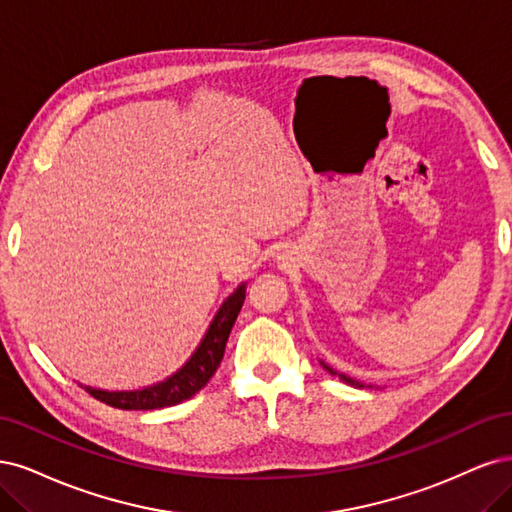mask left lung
<instances>
[{
  "mask_svg": "<svg viewBox=\"0 0 512 512\" xmlns=\"http://www.w3.org/2000/svg\"><path fill=\"white\" fill-rule=\"evenodd\" d=\"M321 366L329 372V374H332V376H338L340 378V381H344L346 385H351V387H366L364 383H359V381H355V378H351V376H346V374H338L336 370H332V368H329L327 364H325V361H321ZM368 387H372V385H368Z\"/></svg>",
  "mask_w": 512,
  "mask_h": 512,
  "instance_id": "1",
  "label": "left lung"
}]
</instances>
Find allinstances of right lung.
<instances>
[{
  "instance_id": "obj_1",
  "label": "right lung",
  "mask_w": 512,
  "mask_h": 512,
  "mask_svg": "<svg viewBox=\"0 0 512 512\" xmlns=\"http://www.w3.org/2000/svg\"><path fill=\"white\" fill-rule=\"evenodd\" d=\"M246 298V283L238 285L236 291L229 295V298L221 304L217 315L210 321L204 338L197 344V349L191 353V357L180 366L174 374L163 378L159 383H153L142 389L134 391H106V389H95L78 383L85 387L95 400H100L108 406L121 408V410H153V408H166L185 402L200 391L212 374L217 372L225 344L229 338V332L238 319V312Z\"/></svg>"
}]
</instances>
